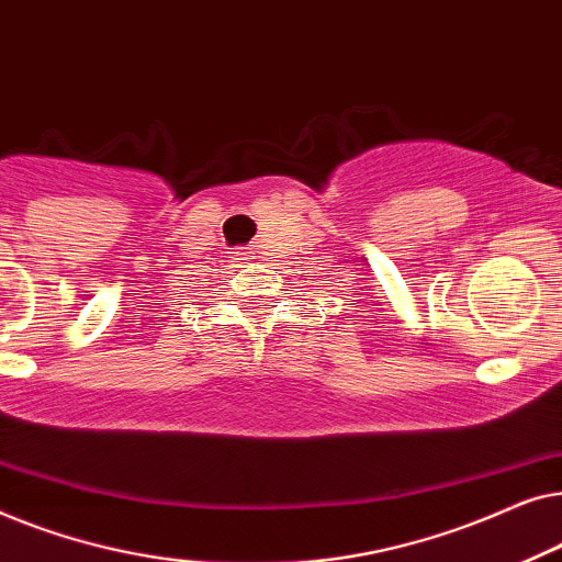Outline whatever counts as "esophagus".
Segmentation results:
<instances>
[{
  "mask_svg": "<svg viewBox=\"0 0 562 562\" xmlns=\"http://www.w3.org/2000/svg\"><path fill=\"white\" fill-rule=\"evenodd\" d=\"M235 260H240V263H245V260H252V256H250V252L240 250V252H237V256H235Z\"/></svg>",
  "mask_w": 562,
  "mask_h": 562,
  "instance_id": "34e87169",
  "label": "esophagus"
}]
</instances>
